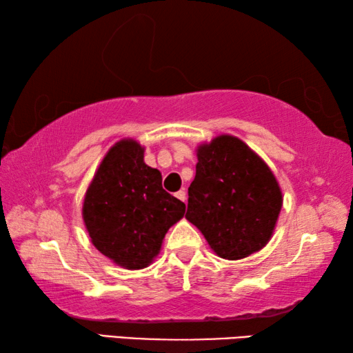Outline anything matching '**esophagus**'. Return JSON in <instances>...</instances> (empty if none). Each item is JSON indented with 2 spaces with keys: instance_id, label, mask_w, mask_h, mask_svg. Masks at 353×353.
<instances>
[{
  "instance_id": "34e87169",
  "label": "esophagus",
  "mask_w": 353,
  "mask_h": 353,
  "mask_svg": "<svg viewBox=\"0 0 353 353\" xmlns=\"http://www.w3.org/2000/svg\"><path fill=\"white\" fill-rule=\"evenodd\" d=\"M176 198H177V199H181L182 202L187 201V193H185V190H183V188L177 191V193H176Z\"/></svg>"
}]
</instances>
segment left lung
<instances>
[{"label": "left lung", "instance_id": "8db88e82", "mask_svg": "<svg viewBox=\"0 0 353 353\" xmlns=\"http://www.w3.org/2000/svg\"><path fill=\"white\" fill-rule=\"evenodd\" d=\"M185 218L221 259L241 260L271 240L283 196L276 176L238 137L223 134L196 149Z\"/></svg>", "mask_w": 353, "mask_h": 353}]
</instances>
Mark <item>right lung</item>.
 <instances>
[{"instance_id":"add662e5","label":"right lung","mask_w":353,"mask_h":353,"mask_svg":"<svg viewBox=\"0 0 353 353\" xmlns=\"http://www.w3.org/2000/svg\"><path fill=\"white\" fill-rule=\"evenodd\" d=\"M183 214L185 204L163 190L162 172L145 163V148L134 139L107 151L82 204L93 246L132 271L151 265L166 232Z\"/></svg>"}]
</instances>
